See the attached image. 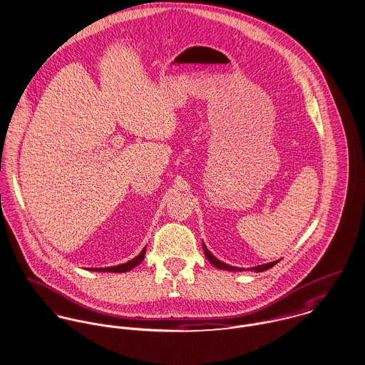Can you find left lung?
I'll list each match as a JSON object with an SVG mask.
<instances>
[{"mask_svg": "<svg viewBox=\"0 0 365 365\" xmlns=\"http://www.w3.org/2000/svg\"><path fill=\"white\" fill-rule=\"evenodd\" d=\"M202 247H204L205 257H207V259H208V262H210L212 266H215L217 269L227 270V272H242V269H241V267L230 266V264H225V263H222L221 260H218L214 255H211V252L205 247V245H204V243H202ZM279 260H280V259H279ZM279 260L272 262V263H266V264H259V266H256V267H250V270H253V272H256V273H259V272H264V270H269V269H272L274 264H277V263H279Z\"/></svg>", "mask_w": 365, "mask_h": 365, "instance_id": "1", "label": "left lung"}]
</instances>
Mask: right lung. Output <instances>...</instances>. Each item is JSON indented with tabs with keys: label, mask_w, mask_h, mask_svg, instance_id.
Instances as JSON below:
<instances>
[{
	"label": "right lung",
	"mask_w": 365,
	"mask_h": 365,
	"mask_svg": "<svg viewBox=\"0 0 365 365\" xmlns=\"http://www.w3.org/2000/svg\"><path fill=\"white\" fill-rule=\"evenodd\" d=\"M144 256H145V247L143 249V252L138 256H135L130 262H125V263L118 264V266H112V267H99V269H91V270H93V272H109V273H124V272H128V270L134 269L135 266H138L144 260Z\"/></svg>",
	"instance_id": "obj_1"
}]
</instances>
